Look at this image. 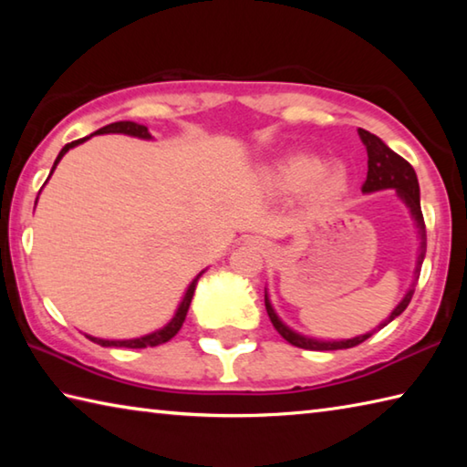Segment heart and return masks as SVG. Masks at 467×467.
<instances>
[{
  "label": "heart",
  "instance_id": "1",
  "mask_svg": "<svg viewBox=\"0 0 467 467\" xmlns=\"http://www.w3.org/2000/svg\"><path fill=\"white\" fill-rule=\"evenodd\" d=\"M274 183L288 189V192H300L311 187V192L321 200H331L344 192L346 175L339 169H326L319 158L309 154H296L284 161L274 171Z\"/></svg>",
  "mask_w": 467,
  "mask_h": 467
}]
</instances>
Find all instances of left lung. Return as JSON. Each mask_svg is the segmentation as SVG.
<instances>
[{
	"label": "left lung",
	"instance_id": "obj_1",
	"mask_svg": "<svg viewBox=\"0 0 467 467\" xmlns=\"http://www.w3.org/2000/svg\"><path fill=\"white\" fill-rule=\"evenodd\" d=\"M358 133H360L362 144L367 146V154H368V171H367L365 183H362V192H377V189L393 187L395 192L400 193L401 200L406 202L408 208L412 210V216L416 218L418 226H420L422 244H420V255H418V267H416V278H418L424 253H426V231H424V216L420 210V189H418L416 172L412 169V164H410L406 158L395 154L389 146H385L381 140L373 136V133L367 130H358ZM412 295H414V284H412V288L408 290L404 300L395 306L389 317H387L381 326H379V329L385 327L387 323L393 321L398 315L406 311L410 300H412ZM265 311H267V315H270V321L275 327V331H278V334L286 339L288 344L296 346V348H305V350H344V348H354V346L362 344L365 339H368L377 331V329H373L365 336H357L352 339H339V342H321V339H313V337H305L300 334H295V331L284 326V323L278 319V315L274 313L270 300H267V295H265Z\"/></svg>",
	"mask_w": 467,
	"mask_h": 467
}]
</instances>
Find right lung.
Listing matches in <instances>:
<instances>
[{
    "mask_svg": "<svg viewBox=\"0 0 467 467\" xmlns=\"http://www.w3.org/2000/svg\"><path fill=\"white\" fill-rule=\"evenodd\" d=\"M94 133H128V136H136V138H144V140L152 138V136H150V133H148L146 125H140V123H136V121H117V123L105 125V128H100V130H97ZM88 138H90V136H86V138H82V140H76V141H72V144L63 146L59 156L55 158V164H53L51 172L55 171V167H57V162L61 161L63 154H66L69 148L82 144V141H86ZM49 177H51V175H49ZM200 275H202V274H200ZM200 275H197V278H200ZM197 278H195L192 284H189V288H187V292H185V298L181 300V305H179V309H177V315H175V317H172V321L169 323L167 327L158 329V331H154V334L144 336V337H136V339H100V337H90V336H88V337L92 339V342H97V344H100V346H117V348H148V346H161V344H164V342H169L171 337L177 336V331L181 329V326H183V321H185V317H187L189 305H192V298H193V292H195Z\"/></svg>",
    "mask_w": 467,
    "mask_h": 467,
    "instance_id": "add662e5",
    "label": "right lung"
}]
</instances>
